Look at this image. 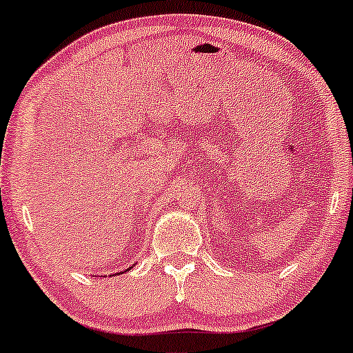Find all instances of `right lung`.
Masks as SVG:
<instances>
[{"mask_svg": "<svg viewBox=\"0 0 353 353\" xmlns=\"http://www.w3.org/2000/svg\"><path fill=\"white\" fill-rule=\"evenodd\" d=\"M128 270H129V269H128ZM112 275H114V274H112Z\"/></svg>", "mask_w": 353, "mask_h": 353, "instance_id": "1", "label": "right lung"}]
</instances>
